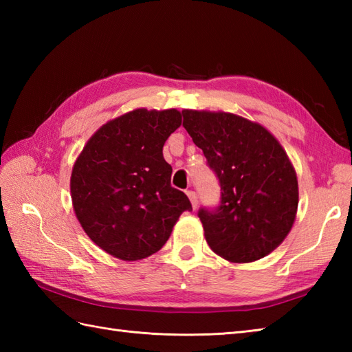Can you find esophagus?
Listing matches in <instances>:
<instances>
[{
    "label": "esophagus",
    "mask_w": 352,
    "mask_h": 352,
    "mask_svg": "<svg viewBox=\"0 0 352 352\" xmlns=\"http://www.w3.org/2000/svg\"><path fill=\"white\" fill-rule=\"evenodd\" d=\"M186 193H188V197H189V199H190L192 208H193V210H197V207H198V198H197V193L193 192V190H188Z\"/></svg>",
    "instance_id": "obj_1"
}]
</instances>
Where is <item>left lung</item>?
Instances as JSON below:
<instances>
[{"mask_svg": "<svg viewBox=\"0 0 352 352\" xmlns=\"http://www.w3.org/2000/svg\"><path fill=\"white\" fill-rule=\"evenodd\" d=\"M183 126L219 178L216 212L201 208L206 241L230 263H251L283 243L296 219L298 178L287 153L258 122L184 109Z\"/></svg>", "mask_w": 352, "mask_h": 352, "instance_id": "left-lung-1", "label": "left lung"}]
</instances>
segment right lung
Instances as JSON below:
<instances>
[{"label": "right lung", "mask_w": 352, "mask_h": 352, "mask_svg": "<svg viewBox=\"0 0 352 352\" xmlns=\"http://www.w3.org/2000/svg\"><path fill=\"white\" fill-rule=\"evenodd\" d=\"M182 125L177 109H134L110 119L81 149L71 172L74 213L89 239L124 261L166 243L190 201L170 186L163 145Z\"/></svg>", "instance_id": "right-lung-1"}]
</instances>
